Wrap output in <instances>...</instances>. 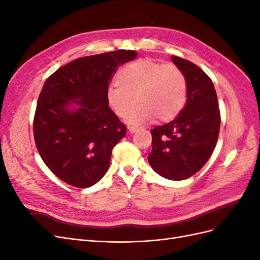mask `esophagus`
<instances>
[{"mask_svg": "<svg viewBox=\"0 0 260 260\" xmlns=\"http://www.w3.org/2000/svg\"><path fill=\"white\" fill-rule=\"evenodd\" d=\"M137 130H138L137 127H133V125H128V131L130 133H135Z\"/></svg>", "mask_w": 260, "mask_h": 260, "instance_id": "esophagus-1", "label": "esophagus"}]
</instances>
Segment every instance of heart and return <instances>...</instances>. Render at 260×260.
<instances>
[{"instance_id": "obj_1", "label": "heart", "mask_w": 260, "mask_h": 260, "mask_svg": "<svg viewBox=\"0 0 260 260\" xmlns=\"http://www.w3.org/2000/svg\"><path fill=\"white\" fill-rule=\"evenodd\" d=\"M118 84L106 91V102L114 114L124 118L139 103L130 116L132 121L157 122L174 119L186 102V80L179 67L141 58L123 66L116 76Z\"/></svg>"}]
</instances>
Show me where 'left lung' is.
Masks as SVG:
<instances>
[{
  "instance_id": "8db88e82",
  "label": "left lung",
  "mask_w": 260,
  "mask_h": 260,
  "mask_svg": "<svg viewBox=\"0 0 260 260\" xmlns=\"http://www.w3.org/2000/svg\"><path fill=\"white\" fill-rule=\"evenodd\" d=\"M186 80V103L172 121L152 132L151 167L169 180L192 177L207 162L219 137L220 111L210 78L192 61L172 56Z\"/></svg>"
}]
</instances>
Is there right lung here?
Returning <instances> with one entry per match:
<instances>
[{
  "instance_id": "1",
  "label": "right lung",
  "mask_w": 260,
  "mask_h": 260,
  "mask_svg": "<svg viewBox=\"0 0 260 260\" xmlns=\"http://www.w3.org/2000/svg\"><path fill=\"white\" fill-rule=\"evenodd\" d=\"M137 55L118 50L77 58L44 82L34 118L35 142L44 164L67 184L92 186L108 170L127 128L107 105L106 91L118 67ZM73 103L80 108L69 111Z\"/></svg>"
}]
</instances>
